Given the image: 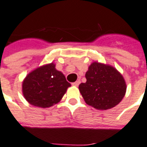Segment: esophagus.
I'll return each instance as SVG.
<instances>
[{
    "instance_id": "1",
    "label": "esophagus",
    "mask_w": 147,
    "mask_h": 147,
    "mask_svg": "<svg viewBox=\"0 0 147 147\" xmlns=\"http://www.w3.org/2000/svg\"><path fill=\"white\" fill-rule=\"evenodd\" d=\"M80 84V80H77L76 81L75 83H72V86H75V87H78Z\"/></svg>"
}]
</instances>
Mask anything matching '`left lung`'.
<instances>
[{
	"instance_id": "left-lung-1",
	"label": "left lung",
	"mask_w": 147,
	"mask_h": 147,
	"mask_svg": "<svg viewBox=\"0 0 147 147\" xmlns=\"http://www.w3.org/2000/svg\"><path fill=\"white\" fill-rule=\"evenodd\" d=\"M86 83L79 90L85 102L95 109L108 110L118 105L127 91L123 75L109 64L95 61L85 74Z\"/></svg>"
}]
</instances>
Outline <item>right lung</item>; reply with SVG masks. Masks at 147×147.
<instances>
[{"mask_svg": "<svg viewBox=\"0 0 147 147\" xmlns=\"http://www.w3.org/2000/svg\"><path fill=\"white\" fill-rule=\"evenodd\" d=\"M71 84L56 63H50L36 67L28 74L22 82V93L31 105L47 108L61 100Z\"/></svg>", "mask_w": 147, "mask_h": 147, "instance_id": "1", "label": "right lung"}]
</instances>
